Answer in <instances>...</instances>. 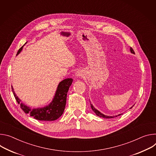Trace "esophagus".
<instances>
[{"instance_id":"1","label":"esophagus","mask_w":156,"mask_h":156,"mask_svg":"<svg viewBox=\"0 0 156 156\" xmlns=\"http://www.w3.org/2000/svg\"><path fill=\"white\" fill-rule=\"evenodd\" d=\"M82 76V71H80V70H78V71L76 73V74H75V76L77 77H80V76Z\"/></svg>"}]
</instances>
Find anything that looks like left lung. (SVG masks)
<instances>
[{
  "instance_id": "left-lung-1",
  "label": "left lung",
  "mask_w": 156,
  "mask_h": 156,
  "mask_svg": "<svg viewBox=\"0 0 156 156\" xmlns=\"http://www.w3.org/2000/svg\"><path fill=\"white\" fill-rule=\"evenodd\" d=\"M130 51H131V53H133V54H134V50L133 49V48H130ZM134 105H133L130 108H132V107L134 106ZM90 106H91V108H92V110L94 112V113H95V114L97 115V116H100V117H102V118H114V117H117L118 116H119L120 115H122V114H119L118 115H116V116H107V115H105L104 114H103V113H101L100 112H99L98 110H97L92 104L90 103Z\"/></svg>"
}]
</instances>
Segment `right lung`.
Returning <instances> with one entry per match:
<instances>
[{
  "label": "right lung",
  "instance_id": "obj_1",
  "mask_svg": "<svg viewBox=\"0 0 156 156\" xmlns=\"http://www.w3.org/2000/svg\"><path fill=\"white\" fill-rule=\"evenodd\" d=\"M26 42L25 44L27 43ZM22 46L17 52L16 56L20 53L23 46ZM73 79L71 78H67L60 82L58 85L55 96L51 102L48 105L43 107H38L37 108H31L24 103L21 102V100L17 97L13 88L12 87L13 95L16 101L20 104V108L27 114H29L34 119L40 121H55L59 118L64 113L66 103L67 94L69 87L72 84Z\"/></svg>",
  "mask_w": 156,
  "mask_h": 156
}]
</instances>
